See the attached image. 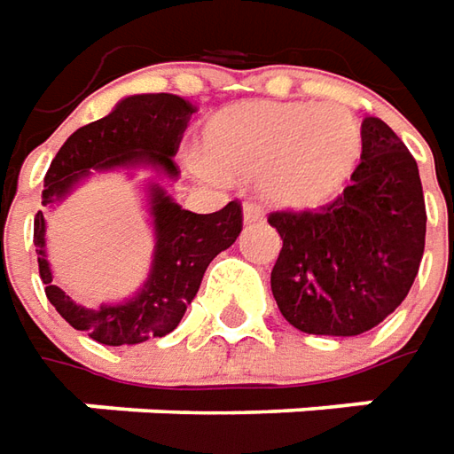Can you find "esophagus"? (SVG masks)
Wrapping results in <instances>:
<instances>
[{
	"label": "esophagus",
	"instance_id": "esophagus-1",
	"mask_svg": "<svg viewBox=\"0 0 454 454\" xmlns=\"http://www.w3.org/2000/svg\"><path fill=\"white\" fill-rule=\"evenodd\" d=\"M263 208L254 203V200H246V206H243V218H246V223H261L263 221Z\"/></svg>",
	"mask_w": 454,
	"mask_h": 454
}]
</instances>
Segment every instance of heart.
Masks as SVG:
<instances>
[{
	"label": "heart",
	"instance_id": "heart-1",
	"mask_svg": "<svg viewBox=\"0 0 454 454\" xmlns=\"http://www.w3.org/2000/svg\"><path fill=\"white\" fill-rule=\"evenodd\" d=\"M203 160L233 178H261L271 200L317 208L352 178L362 130L339 105L239 102L203 128Z\"/></svg>",
	"mask_w": 454,
	"mask_h": 454
}]
</instances>
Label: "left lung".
Listing matches in <instances>:
<instances>
[{"instance_id":"left-lung-1","label":"left lung","mask_w":454,"mask_h":454,"mask_svg":"<svg viewBox=\"0 0 454 454\" xmlns=\"http://www.w3.org/2000/svg\"><path fill=\"white\" fill-rule=\"evenodd\" d=\"M284 246L271 291L306 334L356 336L410 294L425 254L427 211L412 153L380 118L362 122L352 185L319 211H274Z\"/></svg>"}]
</instances>
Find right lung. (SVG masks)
<instances>
[{
    "label": "right lung",
    "instance_id": "1",
    "mask_svg": "<svg viewBox=\"0 0 454 454\" xmlns=\"http://www.w3.org/2000/svg\"><path fill=\"white\" fill-rule=\"evenodd\" d=\"M196 107L178 95H133L118 102L105 118L74 130L59 148L44 176L42 206H52L90 170L148 165L155 173L178 178V153L183 133ZM150 215L155 228L153 269L143 291L115 306L87 309L72 301L52 284V271L44 256V215H35V246L44 294L59 317L85 332L90 339L122 347L140 344L153 336L170 334L183 319L185 306L196 299L203 274L213 258L239 239L243 211L239 200L215 213L183 211L173 198L165 196L160 183L148 185Z\"/></svg>",
    "mask_w": 454,
    "mask_h": 454
}]
</instances>
